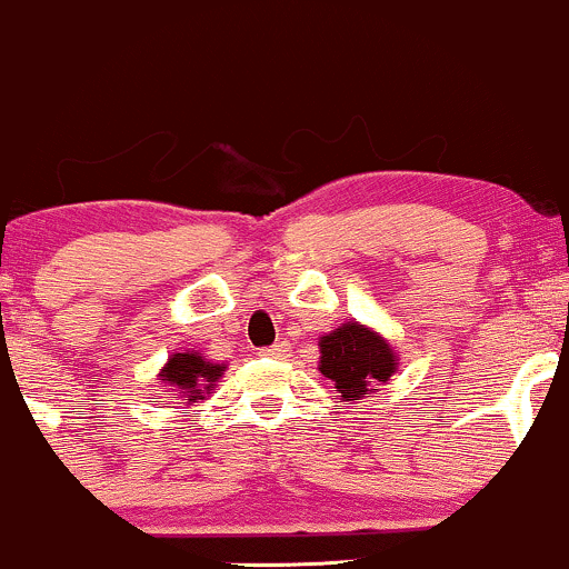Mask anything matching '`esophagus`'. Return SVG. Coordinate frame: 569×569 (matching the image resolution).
<instances>
[{"instance_id": "esophagus-1", "label": "esophagus", "mask_w": 569, "mask_h": 569, "mask_svg": "<svg viewBox=\"0 0 569 569\" xmlns=\"http://www.w3.org/2000/svg\"><path fill=\"white\" fill-rule=\"evenodd\" d=\"M262 356H267V358H286V356H289V345H286V342L272 345V348H264L262 350Z\"/></svg>"}]
</instances>
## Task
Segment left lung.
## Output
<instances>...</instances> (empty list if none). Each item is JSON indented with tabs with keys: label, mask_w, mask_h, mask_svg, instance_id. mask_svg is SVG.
Wrapping results in <instances>:
<instances>
[{
	"label": "left lung",
	"mask_w": 569,
	"mask_h": 569,
	"mask_svg": "<svg viewBox=\"0 0 569 569\" xmlns=\"http://www.w3.org/2000/svg\"><path fill=\"white\" fill-rule=\"evenodd\" d=\"M318 371L335 382L342 401L375 396L398 371V352L380 331L358 321L342 323L318 339Z\"/></svg>",
	"instance_id": "obj_1"
}]
</instances>
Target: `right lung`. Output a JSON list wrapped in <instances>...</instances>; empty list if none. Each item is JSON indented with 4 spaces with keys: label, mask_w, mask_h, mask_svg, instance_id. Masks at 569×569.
<instances>
[{
    "label": "right lung",
    "mask_w": 569,
    "mask_h": 569,
    "mask_svg": "<svg viewBox=\"0 0 569 569\" xmlns=\"http://www.w3.org/2000/svg\"><path fill=\"white\" fill-rule=\"evenodd\" d=\"M227 363H213L198 350H184L168 356L166 367L160 369V380L166 382V388L173 390L176 398L194 407V403L206 401L213 393L217 382L224 377Z\"/></svg>",
    "instance_id": "1"
}]
</instances>
